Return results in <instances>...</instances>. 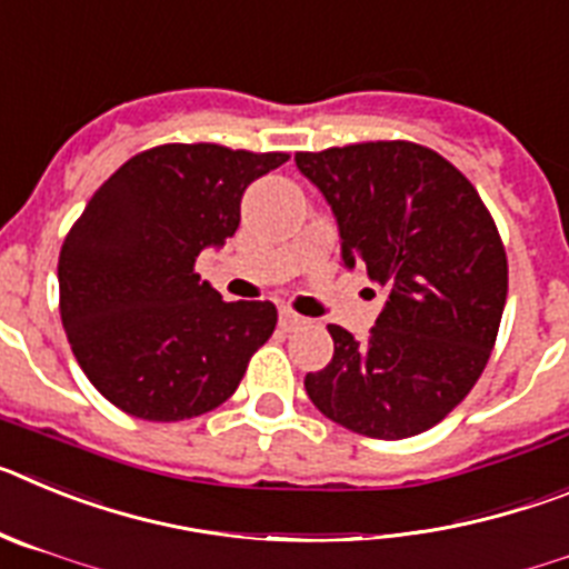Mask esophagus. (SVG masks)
Instances as JSON below:
<instances>
[{
	"label": "esophagus",
	"mask_w": 569,
	"mask_h": 569,
	"mask_svg": "<svg viewBox=\"0 0 569 569\" xmlns=\"http://www.w3.org/2000/svg\"><path fill=\"white\" fill-rule=\"evenodd\" d=\"M301 325H305V319H301L299 313H293L290 308L279 310V328L281 330H296V328H301Z\"/></svg>",
	"instance_id": "obj_1"
}]
</instances>
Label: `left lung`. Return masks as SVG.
I'll use <instances>...</instances> for the list:
<instances>
[{
  "instance_id": "left-lung-1",
  "label": "left lung",
  "mask_w": 569,
  "mask_h": 569,
  "mask_svg": "<svg viewBox=\"0 0 569 569\" xmlns=\"http://www.w3.org/2000/svg\"><path fill=\"white\" fill-rule=\"evenodd\" d=\"M339 228L341 264L367 268L385 310L365 341L330 325L333 359L305 390L336 425L407 439L472 390L507 301V256L476 188L413 142L296 153Z\"/></svg>"
}]
</instances>
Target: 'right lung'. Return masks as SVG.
I'll use <instances>...</instances> for the list:
<instances>
[{
  "label": "right lung",
  "mask_w": 569,
  "mask_h": 569,
  "mask_svg": "<svg viewBox=\"0 0 569 569\" xmlns=\"http://www.w3.org/2000/svg\"><path fill=\"white\" fill-rule=\"evenodd\" d=\"M284 162L288 153L162 144L93 193L59 253V313L110 405L182 421L233 396L273 333L276 308L222 301L193 264L236 233L248 184Z\"/></svg>",
  "instance_id": "obj_1"
}]
</instances>
